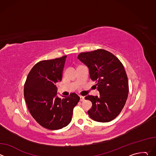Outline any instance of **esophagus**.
<instances>
[{
    "label": "esophagus",
    "instance_id": "1",
    "mask_svg": "<svg viewBox=\"0 0 156 156\" xmlns=\"http://www.w3.org/2000/svg\"><path fill=\"white\" fill-rule=\"evenodd\" d=\"M80 101H83L84 100V96H80Z\"/></svg>",
    "mask_w": 156,
    "mask_h": 156
}]
</instances>
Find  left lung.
Wrapping results in <instances>:
<instances>
[{
	"instance_id": "8db88e82",
	"label": "left lung",
	"mask_w": 156,
	"mask_h": 156,
	"mask_svg": "<svg viewBox=\"0 0 156 156\" xmlns=\"http://www.w3.org/2000/svg\"><path fill=\"white\" fill-rule=\"evenodd\" d=\"M78 58L87 66L99 92V96L84 98L93 104L87 111L89 116L99 122L114 120L121 112L129 91L123 65L114 54L104 49L80 53Z\"/></svg>"
}]
</instances>
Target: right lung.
I'll use <instances>...</instances> for the list:
<instances>
[{
    "label": "right lung",
    "mask_w": 156,
    "mask_h": 156,
    "mask_svg": "<svg viewBox=\"0 0 156 156\" xmlns=\"http://www.w3.org/2000/svg\"><path fill=\"white\" fill-rule=\"evenodd\" d=\"M66 56L37 63L30 72L24 86V97L30 112L42 126L56 130L67 126L80 97L57 95L55 84L62 81Z\"/></svg>",
    "instance_id": "add662e5"
}]
</instances>
